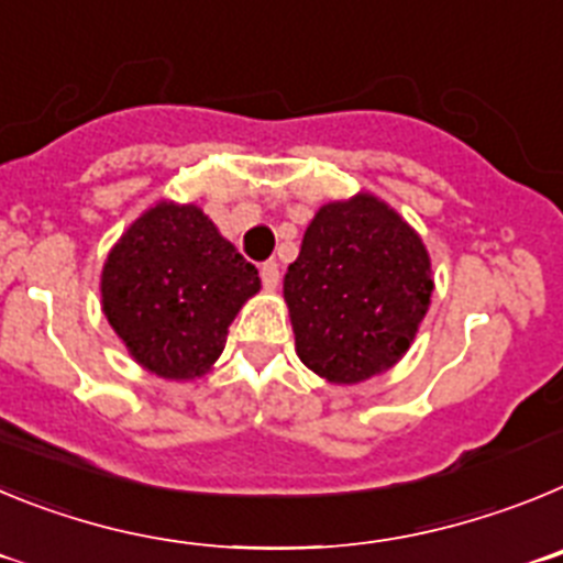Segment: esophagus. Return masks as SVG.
<instances>
[{
    "instance_id": "34e87169",
    "label": "esophagus",
    "mask_w": 563,
    "mask_h": 563,
    "mask_svg": "<svg viewBox=\"0 0 563 563\" xmlns=\"http://www.w3.org/2000/svg\"><path fill=\"white\" fill-rule=\"evenodd\" d=\"M258 276H262V285L267 287V290H276L278 287V282H282V273H278V265L276 262H265V265H262V271H258Z\"/></svg>"
}]
</instances>
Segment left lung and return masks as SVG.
<instances>
[{
	"mask_svg": "<svg viewBox=\"0 0 563 563\" xmlns=\"http://www.w3.org/2000/svg\"><path fill=\"white\" fill-rule=\"evenodd\" d=\"M431 290L429 253L386 202H330L285 276L298 357L332 383L380 375L415 341Z\"/></svg>",
	"mask_w": 563,
	"mask_h": 563,
	"instance_id": "8db88e82",
	"label": "left lung"
}]
</instances>
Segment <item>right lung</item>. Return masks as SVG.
Masks as SVG:
<instances>
[{
    "mask_svg": "<svg viewBox=\"0 0 563 563\" xmlns=\"http://www.w3.org/2000/svg\"><path fill=\"white\" fill-rule=\"evenodd\" d=\"M258 271L197 206L161 202L112 247L101 276L103 312L137 363L191 380L225 350Z\"/></svg>",
    "mask_w": 563,
    "mask_h": 563,
    "instance_id": "obj_1",
    "label": "right lung"
}]
</instances>
